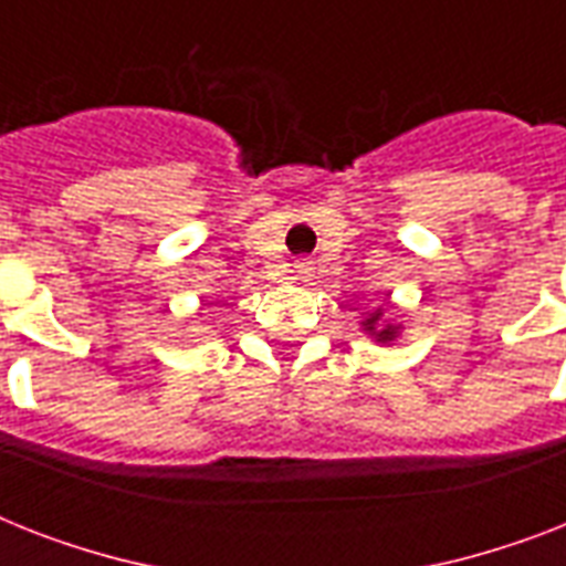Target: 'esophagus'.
<instances>
[{
	"label": "esophagus",
	"instance_id": "obj_1",
	"mask_svg": "<svg viewBox=\"0 0 566 566\" xmlns=\"http://www.w3.org/2000/svg\"><path fill=\"white\" fill-rule=\"evenodd\" d=\"M293 273H296L300 282H305V279H311V273H314V264H311V261H296V264H293Z\"/></svg>",
	"mask_w": 566,
	"mask_h": 566
}]
</instances>
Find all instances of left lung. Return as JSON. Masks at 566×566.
<instances>
[{
    "label": "left lung",
    "instance_id": "obj_1",
    "mask_svg": "<svg viewBox=\"0 0 566 566\" xmlns=\"http://www.w3.org/2000/svg\"><path fill=\"white\" fill-rule=\"evenodd\" d=\"M381 317H385V311L381 308L370 311V314L361 319V328L370 337H376V344H394L396 337H399V328L402 326H394V323H387V319H381Z\"/></svg>",
    "mask_w": 566,
    "mask_h": 566
}]
</instances>
